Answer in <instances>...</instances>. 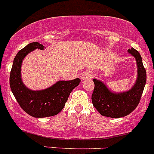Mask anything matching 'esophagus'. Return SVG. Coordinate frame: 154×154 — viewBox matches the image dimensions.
I'll use <instances>...</instances> for the list:
<instances>
[{
    "label": "esophagus",
    "mask_w": 154,
    "mask_h": 154,
    "mask_svg": "<svg viewBox=\"0 0 154 154\" xmlns=\"http://www.w3.org/2000/svg\"><path fill=\"white\" fill-rule=\"evenodd\" d=\"M91 77H92L91 72L90 71H85L82 73V75L81 76V79L82 80H85V79H88L91 78Z\"/></svg>",
    "instance_id": "34e87169"
}]
</instances>
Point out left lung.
Segmentation results:
<instances>
[{
  "mask_svg": "<svg viewBox=\"0 0 154 154\" xmlns=\"http://www.w3.org/2000/svg\"><path fill=\"white\" fill-rule=\"evenodd\" d=\"M128 52L135 57L137 65V79L130 91L121 94L109 91L99 80L93 79L94 88L91 95L94 106L103 116L120 118L131 113L139 104L147 80V73L137 51L131 48Z\"/></svg>",
  "mask_w": 154,
  "mask_h": 154,
  "instance_id": "left-lung-1",
  "label": "left lung"
}]
</instances>
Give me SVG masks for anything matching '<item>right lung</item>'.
I'll return each instance as SVG.
<instances>
[{"instance_id":"1","label":"right lung","mask_w":154,"mask_h":154,"mask_svg":"<svg viewBox=\"0 0 154 154\" xmlns=\"http://www.w3.org/2000/svg\"><path fill=\"white\" fill-rule=\"evenodd\" d=\"M44 46L38 42H32L20 50L14 58L10 71V85L16 100L22 109L36 118L53 116L59 113L65 106L72 91L78 86L80 79L70 81H60L45 90L34 91L28 89L21 80V64L29 52Z\"/></svg>"}]
</instances>
